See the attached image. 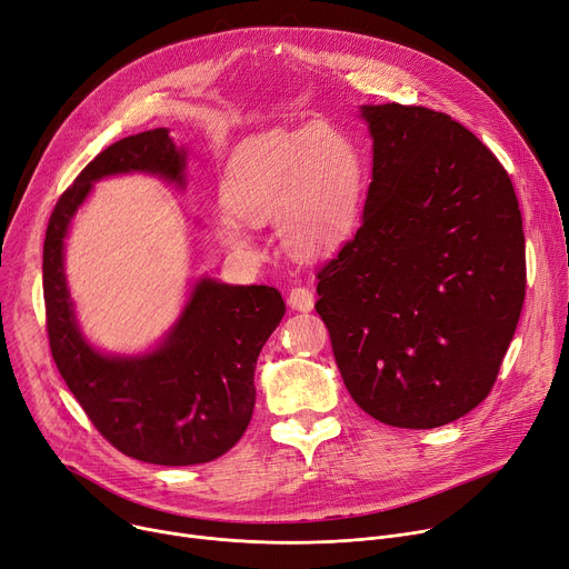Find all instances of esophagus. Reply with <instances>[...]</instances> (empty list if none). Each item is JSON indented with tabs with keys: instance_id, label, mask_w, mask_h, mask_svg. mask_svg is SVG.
<instances>
[{
	"instance_id": "34e87169",
	"label": "esophagus",
	"mask_w": 569,
	"mask_h": 569,
	"mask_svg": "<svg viewBox=\"0 0 569 569\" xmlns=\"http://www.w3.org/2000/svg\"><path fill=\"white\" fill-rule=\"evenodd\" d=\"M287 303L291 310H298V312H310L315 308V293L308 289V287H293L289 291V298Z\"/></svg>"
}]
</instances>
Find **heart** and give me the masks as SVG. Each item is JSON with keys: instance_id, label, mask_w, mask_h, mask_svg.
I'll use <instances>...</instances> for the list:
<instances>
[{"instance_id": "obj_1", "label": "heart", "mask_w": 569, "mask_h": 569, "mask_svg": "<svg viewBox=\"0 0 569 569\" xmlns=\"http://www.w3.org/2000/svg\"><path fill=\"white\" fill-rule=\"evenodd\" d=\"M367 190L360 147L332 126L266 132L233 149L222 177L218 241L237 257L259 254L251 224L273 222L282 246L303 259L340 250L353 233Z\"/></svg>"}]
</instances>
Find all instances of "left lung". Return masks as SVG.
<instances>
[{
	"instance_id": "left-lung-1",
	"label": "left lung",
	"mask_w": 569,
	"mask_h": 569,
	"mask_svg": "<svg viewBox=\"0 0 569 569\" xmlns=\"http://www.w3.org/2000/svg\"><path fill=\"white\" fill-rule=\"evenodd\" d=\"M372 183L356 237L317 273V312L353 402L405 429L489 395L526 293L521 211L469 128L420 106H360Z\"/></svg>"
}]
</instances>
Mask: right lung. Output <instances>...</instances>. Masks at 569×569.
<instances>
[{
    "label": "right lung",
    "mask_w": 569,
    "mask_h": 569,
    "mask_svg": "<svg viewBox=\"0 0 569 569\" xmlns=\"http://www.w3.org/2000/svg\"><path fill=\"white\" fill-rule=\"evenodd\" d=\"M151 174L186 188V149L167 128L123 138L100 151L50 216L43 243V296L50 351L93 427L123 455L160 466L204 463L233 448L254 409V367L284 317L276 287L192 282L186 306L144 353L96 349L78 323L63 273L71 220L93 183Z\"/></svg>",
    "instance_id": "1"
}]
</instances>
